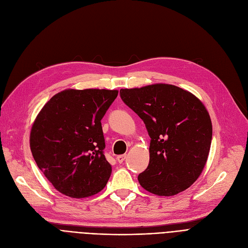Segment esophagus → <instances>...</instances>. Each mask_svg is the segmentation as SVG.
Instances as JSON below:
<instances>
[{
  "instance_id": "1",
  "label": "esophagus",
  "mask_w": 248,
  "mask_h": 248,
  "mask_svg": "<svg viewBox=\"0 0 248 248\" xmlns=\"http://www.w3.org/2000/svg\"><path fill=\"white\" fill-rule=\"evenodd\" d=\"M116 159H117V162H118L119 164H122V163L124 161V159H125V155H117Z\"/></svg>"
}]
</instances>
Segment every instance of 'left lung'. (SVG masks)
<instances>
[{
  "mask_svg": "<svg viewBox=\"0 0 248 248\" xmlns=\"http://www.w3.org/2000/svg\"><path fill=\"white\" fill-rule=\"evenodd\" d=\"M119 93L150 137L149 164L138 176L141 186L167 197L189 187L204 169L212 140L211 119L202 102L178 86L163 83Z\"/></svg>",
  "mask_w": 248,
  "mask_h": 248,
  "instance_id": "8db88e82",
  "label": "left lung"
}]
</instances>
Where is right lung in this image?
<instances>
[{"instance_id":"obj_1","label":"right lung","mask_w":248,"mask_h":248,"mask_svg":"<svg viewBox=\"0 0 248 248\" xmlns=\"http://www.w3.org/2000/svg\"><path fill=\"white\" fill-rule=\"evenodd\" d=\"M117 91L66 90L47 102L31 126L35 162L60 193L85 198L101 191L112 168L104 155L101 119Z\"/></svg>"}]
</instances>
